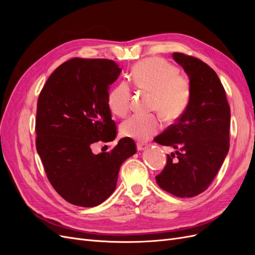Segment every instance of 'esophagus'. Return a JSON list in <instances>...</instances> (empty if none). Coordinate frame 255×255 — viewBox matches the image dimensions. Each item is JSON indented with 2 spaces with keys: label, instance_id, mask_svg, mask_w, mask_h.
<instances>
[{
  "label": "esophagus",
  "instance_id": "esophagus-1",
  "mask_svg": "<svg viewBox=\"0 0 255 255\" xmlns=\"http://www.w3.org/2000/svg\"><path fill=\"white\" fill-rule=\"evenodd\" d=\"M148 148V145L144 144V143H137V150L138 151H143Z\"/></svg>",
  "mask_w": 255,
  "mask_h": 255
}]
</instances>
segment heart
I'll return each mask as SVG.
<instances>
[{
	"mask_svg": "<svg viewBox=\"0 0 255 255\" xmlns=\"http://www.w3.org/2000/svg\"><path fill=\"white\" fill-rule=\"evenodd\" d=\"M130 82L136 87L153 95L152 110L157 111L165 121L177 119L187 109L190 100V82L177 73L176 68L163 58L152 57L138 61L130 71ZM130 91L126 83H120L110 91L107 104L115 116L125 117L129 111ZM160 128L156 116H133L122 123V136L137 141H145Z\"/></svg>",
	"mask_w": 255,
	"mask_h": 255,
	"instance_id": "b5f03b06",
	"label": "heart"
}]
</instances>
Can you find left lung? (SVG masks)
Instances as JSON below:
<instances>
[{
	"label": "left lung",
	"mask_w": 255,
	"mask_h": 255,
	"mask_svg": "<svg viewBox=\"0 0 255 255\" xmlns=\"http://www.w3.org/2000/svg\"><path fill=\"white\" fill-rule=\"evenodd\" d=\"M172 57L188 76L190 100L174 125L154 138L175 150L155 179L173 196L190 198L210 186L223 164L230 148L231 112L225 88L210 66L182 53Z\"/></svg>",
	"instance_id": "obj_1"
}]
</instances>
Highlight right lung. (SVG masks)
Returning a JSON list of instances; mask_svg holds the SVG:
<instances>
[{"label":"right lung","instance_id":"right-lung-1","mask_svg":"<svg viewBox=\"0 0 255 255\" xmlns=\"http://www.w3.org/2000/svg\"><path fill=\"white\" fill-rule=\"evenodd\" d=\"M121 68L110 59L72 58L54 71L37 103L36 148L52 186L69 203L92 207L116 189L123 161L136 144L122 138L107 153L91 145L116 138L107 104Z\"/></svg>","mask_w":255,"mask_h":255}]
</instances>
